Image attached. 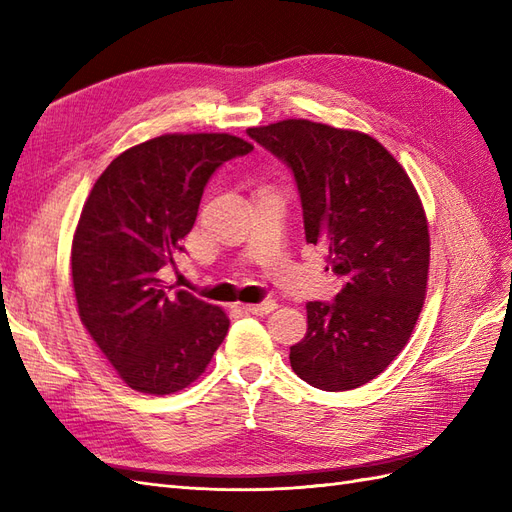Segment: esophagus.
I'll return each instance as SVG.
<instances>
[{
    "instance_id": "34e87169",
    "label": "esophagus",
    "mask_w": 512,
    "mask_h": 512,
    "mask_svg": "<svg viewBox=\"0 0 512 512\" xmlns=\"http://www.w3.org/2000/svg\"><path fill=\"white\" fill-rule=\"evenodd\" d=\"M275 307H277V303H275V301H262V303H256V305H243L245 312H247V314H254V316L271 314Z\"/></svg>"
}]
</instances>
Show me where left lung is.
I'll list each match as a JSON object with an SVG mask.
<instances>
[{"label": "left lung", "mask_w": 512, "mask_h": 512, "mask_svg": "<svg viewBox=\"0 0 512 512\" xmlns=\"http://www.w3.org/2000/svg\"><path fill=\"white\" fill-rule=\"evenodd\" d=\"M282 158L301 192L305 239L327 247L344 286L309 301L290 365L322 391L359 389L406 348L429 275V226L412 179L374 136L309 119L247 128Z\"/></svg>", "instance_id": "8db88e82"}]
</instances>
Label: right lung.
I'll use <instances>...</instances> for the list:
<instances>
[{
  "label": "right lung",
  "mask_w": 512,
  "mask_h": 512,
  "mask_svg": "<svg viewBox=\"0 0 512 512\" xmlns=\"http://www.w3.org/2000/svg\"><path fill=\"white\" fill-rule=\"evenodd\" d=\"M252 149L226 132L162 134L119 153L85 200L70 254L76 312L138 393L183 391L224 342V309L166 294L158 273L183 252L213 170Z\"/></svg>",
  "instance_id": "right-lung-1"
}]
</instances>
